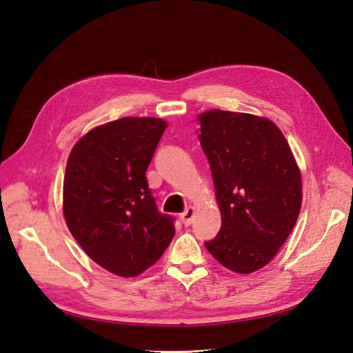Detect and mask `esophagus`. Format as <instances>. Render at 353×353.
<instances>
[{"mask_svg": "<svg viewBox=\"0 0 353 353\" xmlns=\"http://www.w3.org/2000/svg\"><path fill=\"white\" fill-rule=\"evenodd\" d=\"M194 215H196V209L193 206H188L183 213H181V221H183L184 225H191L194 221Z\"/></svg>", "mask_w": 353, "mask_h": 353, "instance_id": "1", "label": "esophagus"}]
</instances>
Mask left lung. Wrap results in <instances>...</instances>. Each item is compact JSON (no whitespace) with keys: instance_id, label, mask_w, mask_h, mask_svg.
Listing matches in <instances>:
<instances>
[{"instance_id":"obj_1","label":"left lung","mask_w":353,"mask_h":353,"mask_svg":"<svg viewBox=\"0 0 353 353\" xmlns=\"http://www.w3.org/2000/svg\"><path fill=\"white\" fill-rule=\"evenodd\" d=\"M222 225L206 241L225 268L250 274L272 261L302 206V178L285 137L266 117L208 110L197 116Z\"/></svg>"}]
</instances>
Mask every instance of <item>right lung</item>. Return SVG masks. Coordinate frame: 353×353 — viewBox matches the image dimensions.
<instances>
[{"instance_id": "1", "label": "right lung", "mask_w": 353, "mask_h": 353, "mask_svg": "<svg viewBox=\"0 0 353 353\" xmlns=\"http://www.w3.org/2000/svg\"><path fill=\"white\" fill-rule=\"evenodd\" d=\"M168 123L122 117L73 145L63 184V213L73 239L104 270L137 276L163 254L174 218L157 210L145 172Z\"/></svg>"}]
</instances>
